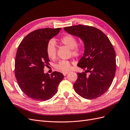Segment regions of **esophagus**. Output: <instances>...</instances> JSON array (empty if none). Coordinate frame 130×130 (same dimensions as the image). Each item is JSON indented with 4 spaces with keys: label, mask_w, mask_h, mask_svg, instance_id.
Wrapping results in <instances>:
<instances>
[{
    "label": "esophagus",
    "mask_w": 130,
    "mask_h": 130,
    "mask_svg": "<svg viewBox=\"0 0 130 130\" xmlns=\"http://www.w3.org/2000/svg\"><path fill=\"white\" fill-rule=\"evenodd\" d=\"M68 73H69V72H65V73H63V74L64 76H66V75H67V74H68Z\"/></svg>",
    "instance_id": "esophagus-1"
}]
</instances>
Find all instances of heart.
I'll return each mask as SVG.
<instances>
[{
  "label": "heart",
  "instance_id": "1",
  "mask_svg": "<svg viewBox=\"0 0 130 130\" xmlns=\"http://www.w3.org/2000/svg\"><path fill=\"white\" fill-rule=\"evenodd\" d=\"M61 42L64 45L67 46L72 49L73 55L75 57H78L81 54V47L78 46L76 38L72 35H67L61 38ZM46 52L48 57L50 59H54L57 53L56 42L54 40H50L46 44ZM55 68L63 73L68 72L70 68V63L66 60H61L55 66Z\"/></svg>",
  "mask_w": 130,
  "mask_h": 130
}]
</instances>
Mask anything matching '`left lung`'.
I'll list each match as a JSON object with an SVG mask.
<instances>
[{"label":"left lung","instance_id":"left-lung-1","mask_svg":"<svg viewBox=\"0 0 130 130\" xmlns=\"http://www.w3.org/2000/svg\"><path fill=\"white\" fill-rule=\"evenodd\" d=\"M64 30L81 38L85 46L77 66L86 70L77 73L75 91L87 99L103 95L111 86L116 70V53L112 43L103 32L93 26L78 25L65 27Z\"/></svg>","mask_w":130,"mask_h":130}]
</instances>
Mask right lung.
<instances>
[{
  "mask_svg": "<svg viewBox=\"0 0 130 130\" xmlns=\"http://www.w3.org/2000/svg\"><path fill=\"white\" fill-rule=\"evenodd\" d=\"M61 28L38 29L26 36L19 44L15 59V76L19 87L25 95L36 101H46L57 92L63 75L54 72L44 73L49 64L46 52L48 42Z\"/></svg>",
  "mask_w": 130,
  "mask_h": 130,
  "instance_id": "1",
  "label": "right lung"
}]
</instances>
